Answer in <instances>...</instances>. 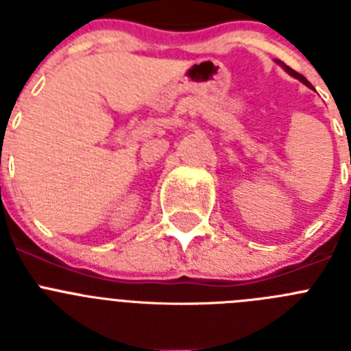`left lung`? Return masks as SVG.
Listing matches in <instances>:
<instances>
[{"label":"left lung","mask_w":351,"mask_h":351,"mask_svg":"<svg viewBox=\"0 0 351 351\" xmlns=\"http://www.w3.org/2000/svg\"><path fill=\"white\" fill-rule=\"evenodd\" d=\"M276 63L280 64V66H281V68H283V70H285V71H287L288 75H291V77H293V79L300 80V82H302V84H304V86H308V88H309V89H315V88H313V86H311V82H309V80H308V79H306V77H304V75H300V73H297V71H293V70H291V68H290V66H287V64H285V63H283V61H278V60H276Z\"/></svg>","instance_id":"8db88e82"}]
</instances>
